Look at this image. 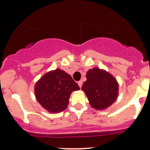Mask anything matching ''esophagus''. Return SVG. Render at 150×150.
I'll return each mask as SVG.
<instances>
[{
  "label": "esophagus",
  "mask_w": 150,
  "mask_h": 150,
  "mask_svg": "<svg viewBox=\"0 0 150 150\" xmlns=\"http://www.w3.org/2000/svg\"><path fill=\"white\" fill-rule=\"evenodd\" d=\"M82 84H83L82 81H78V84H79V87H80V88H81V86H82Z\"/></svg>",
  "instance_id": "obj_1"
}]
</instances>
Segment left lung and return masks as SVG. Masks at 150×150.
I'll return each mask as SVG.
<instances>
[{
	"label": "left lung",
	"instance_id": "8db88e82",
	"mask_svg": "<svg viewBox=\"0 0 150 150\" xmlns=\"http://www.w3.org/2000/svg\"><path fill=\"white\" fill-rule=\"evenodd\" d=\"M93 108L103 110L110 106L118 98V84L106 71L98 68L89 69L86 81L81 86Z\"/></svg>",
	"mask_w": 150,
	"mask_h": 150
}]
</instances>
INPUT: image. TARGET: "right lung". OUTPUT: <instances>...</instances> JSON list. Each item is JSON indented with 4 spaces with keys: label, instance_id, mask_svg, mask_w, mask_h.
<instances>
[{
    "label": "right lung",
    "instance_id": "obj_1",
    "mask_svg": "<svg viewBox=\"0 0 150 150\" xmlns=\"http://www.w3.org/2000/svg\"><path fill=\"white\" fill-rule=\"evenodd\" d=\"M79 89L70 75L58 69L40 79L35 84V93L38 103L45 109L57 113L66 109L71 92Z\"/></svg>",
    "mask_w": 150,
    "mask_h": 150
}]
</instances>
